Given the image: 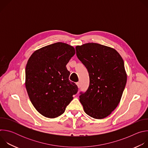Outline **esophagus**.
Wrapping results in <instances>:
<instances>
[{"label":"esophagus","mask_w":148,"mask_h":148,"mask_svg":"<svg viewBox=\"0 0 148 148\" xmlns=\"http://www.w3.org/2000/svg\"><path fill=\"white\" fill-rule=\"evenodd\" d=\"M76 84H77V86L78 88H80V83L78 82H77V83H76Z\"/></svg>","instance_id":"1"}]
</instances>
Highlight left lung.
Listing matches in <instances>:
<instances>
[{
	"instance_id": "obj_1",
	"label": "left lung",
	"mask_w": 148,
	"mask_h": 148,
	"mask_svg": "<svg viewBox=\"0 0 148 148\" xmlns=\"http://www.w3.org/2000/svg\"><path fill=\"white\" fill-rule=\"evenodd\" d=\"M75 49L90 77L89 87L80 92L79 101L91 117L106 118L117 107L126 86L123 60L115 49L98 43L77 46Z\"/></svg>"
}]
</instances>
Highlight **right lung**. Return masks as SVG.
<instances>
[{
  "instance_id": "right-lung-1",
  "label": "right lung",
  "mask_w": 148,
  "mask_h": 148,
  "mask_svg": "<svg viewBox=\"0 0 148 148\" xmlns=\"http://www.w3.org/2000/svg\"><path fill=\"white\" fill-rule=\"evenodd\" d=\"M75 53L73 46L58 42L35 51L27 61L26 90L36 110L45 117L62 114L78 91L66 68Z\"/></svg>"
}]
</instances>
